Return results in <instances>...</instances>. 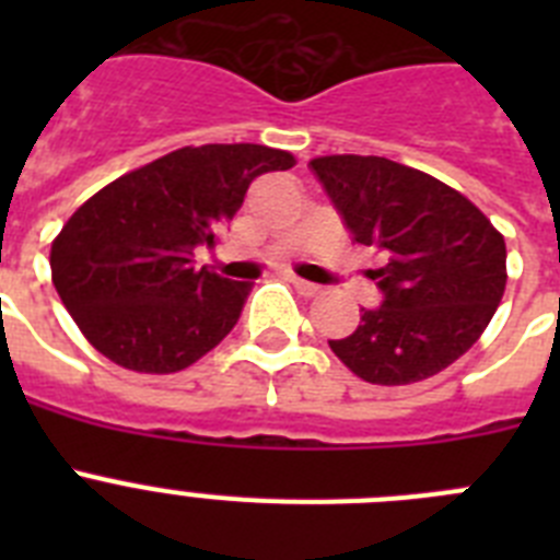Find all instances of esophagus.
Wrapping results in <instances>:
<instances>
[{"label": "esophagus", "mask_w": 560, "mask_h": 560, "mask_svg": "<svg viewBox=\"0 0 560 560\" xmlns=\"http://www.w3.org/2000/svg\"><path fill=\"white\" fill-rule=\"evenodd\" d=\"M289 283L294 285V289L300 291V294H303V296H316V294H319V291H323V285L308 283V280H303V277H294V275L289 277Z\"/></svg>", "instance_id": "1"}]
</instances>
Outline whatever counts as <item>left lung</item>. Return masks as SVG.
Returning <instances> with one entry per match:
<instances>
[{
  "label": "left lung",
  "instance_id": "8db88e82",
  "mask_svg": "<svg viewBox=\"0 0 560 560\" xmlns=\"http://www.w3.org/2000/svg\"><path fill=\"white\" fill-rule=\"evenodd\" d=\"M355 244L375 246L384 294L345 339H328L359 378L400 387L438 375L471 350L502 303L504 237L434 176L384 156L311 162Z\"/></svg>",
  "mask_w": 560,
  "mask_h": 560
}]
</instances>
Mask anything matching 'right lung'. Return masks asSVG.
<instances>
[{
	"mask_svg": "<svg viewBox=\"0 0 560 560\" xmlns=\"http://www.w3.org/2000/svg\"><path fill=\"white\" fill-rule=\"evenodd\" d=\"M277 148H179L95 192L49 252L61 303L92 348L137 373H176L210 353L244 311L252 283L196 269L235 219L252 179L289 171Z\"/></svg>",
	"mask_w": 560,
	"mask_h": 560,
	"instance_id": "right-lung-1",
	"label": "right lung"
}]
</instances>
